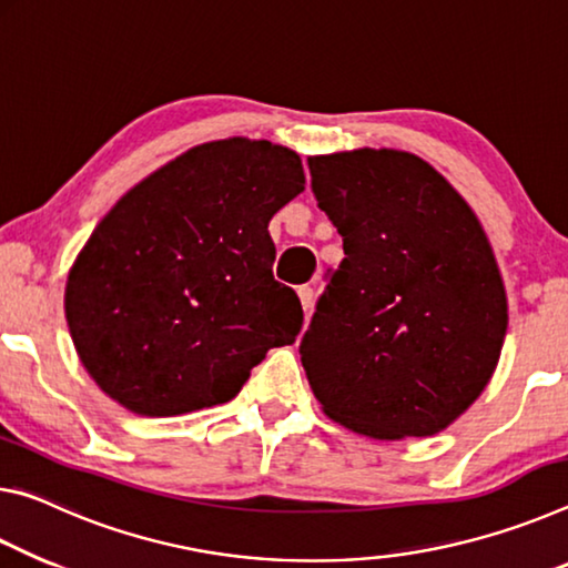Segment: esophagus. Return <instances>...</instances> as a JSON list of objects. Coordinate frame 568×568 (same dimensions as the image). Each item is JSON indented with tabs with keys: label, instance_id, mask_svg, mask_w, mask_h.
<instances>
[{
	"label": "esophagus",
	"instance_id": "1",
	"mask_svg": "<svg viewBox=\"0 0 568 568\" xmlns=\"http://www.w3.org/2000/svg\"><path fill=\"white\" fill-rule=\"evenodd\" d=\"M296 294H300V302H302L304 314H306V317H310V312H312V306H314V290H312V286H300V290H296Z\"/></svg>",
	"mask_w": 568,
	"mask_h": 568
}]
</instances>
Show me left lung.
<instances>
[{
	"label": "left lung",
	"instance_id": "left-lung-1",
	"mask_svg": "<svg viewBox=\"0 0 568 568\" xmlns=\"http://www.w3.org/2000/svg\"><path fill=\"white\" fill-rule=\"evenodd\" d=\"M310 171L345 248L300 345L314 397L375 440L445 430L490 383L508 329L486 231L413 153L312 155Z\"/></svg>",
	"mask_w": 568,
	"mask_h": 568
}]
</instances>
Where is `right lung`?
<instances>
[{
    "label": "right lung",
    "instance_id": "1",
    "mask_svg": "<svg viewBox=\"0 0 568 568\" xmlns=\"http://www.w3.org/2000/svg\"><path fill=\"white\" fill-rule=\"evenodd\" d=\"M304 191L284 145L226 138L133 185L92 231L64 286L80 362L125 410L171 417L229 403L304 312L278 284L268 221Z\"/></svg>",
    "mask_w": 568,
    "mask_h": 568
}]
</instances>
